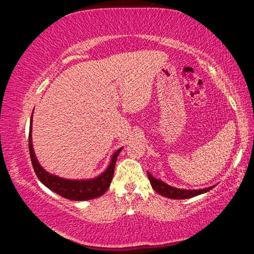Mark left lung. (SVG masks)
Wrapping results in <instances>:
<instances>
[{
	"label": "left lung",
	"mask_w": 254,
	"mask_h": 254,
	"mask_svg": "<svg viewBox=\"0 0 254 254\" xmlns=\"http://www.w3.org/2000/svg\"><path fill=\"white\" fill-rule=\"evenodd\" d=\"M148 177L150 180V184L153 187L154 190H156L158 194H160L162 196L168 197V198H173V199H185V198H191V197L204 194V192L210 190V189L214 188L212 187H207L204 189H198V190H187V189H179V188H175L171 187L169 185L165 184L161 180L156 179L152 177V175L148 173Z\"/></svg>",
	"instance_id": "1"
}]
</instances>
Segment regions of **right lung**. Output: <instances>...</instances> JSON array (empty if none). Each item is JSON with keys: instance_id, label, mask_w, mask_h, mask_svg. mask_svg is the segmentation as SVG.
<instances>
[{"instance_id": "right-lung-1", "label": "right lung", "mask_w": 254, "mask_h": 254, "mask_svg": "<svg viewBox=\"0 0 254 254\" xmlns=\"http://www.w3.org/2000/svg\"><path fill=\"white\" fill-rule=\"evenodd\" d=\"M31 123H32V117H31ZM121 149H119L117 152L114 153L113 158H112L111 165L104 174H102L100 177L91 180H68L63 179L56 176L50 175L47 173L46 170L42 169V167L38 162L36 156H34L33 148H32V140H31V127H30L29 133V152L30 158H31L32 167L34 173H36L37 177L39 178L40 182L48 187L51 190L57 192L58 195L65 197L67 199L70 200H88L96 198V197L102 196L110 187L112 178L114 175V168L115 162L119 153L121 152Z\"/></svg>"}]
</instances>
